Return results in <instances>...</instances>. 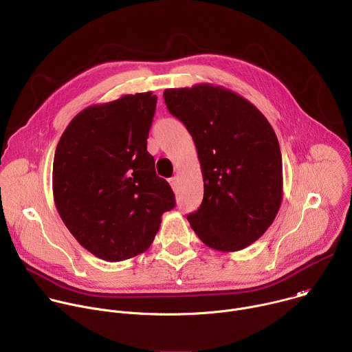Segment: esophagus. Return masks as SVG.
<instances>
[{
    "label": "esophagus",
    "mask_w": 352,
    "mask_h": 352,
    "mask_svg": "<svg viewBox=\"0 0 352 352\" xmlns=\"http://www.w3.org/2000/svg\"><path fill=\"white\" fill-rule=\"evenodd\" d=\"M168 182H170L171 188L175 189V188H177V182H178V178H177V177H171V178L168 179Z\"/></svg>",
    "instance_id": "1"
}]
</instances>
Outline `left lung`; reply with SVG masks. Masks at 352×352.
<instances>
[{"instance_id":"obj_1","label":"left lung","mask_w":352,"mask_h":352,"mask_svg":"<svg viewBox=\"0 0 352 352\" xmlns=\"http://www.w3.org/2000/svg\"><path fill=\"white\" fill-rule=\"evenodd\" d=\"M163 96L190 133L202 168V205L186 216L192 230L221 252L249 246L272 226L283 199L274 129L252 103L221 86L197 83Z\"/></svg>"}]
</instances>
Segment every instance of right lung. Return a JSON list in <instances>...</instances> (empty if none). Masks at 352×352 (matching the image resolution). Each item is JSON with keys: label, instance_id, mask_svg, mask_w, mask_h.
Wrapping results in <instances>:
<instances>
[{"label": "right lung", "instance_id": "obj_1", "mask_svg": "<svg viewBox=\"0 0 352 352\" xmlns=\"http://www.w3.org/2000/svg\"><path fill=\"white\" fill-rule=\"evenodd\" d=\"M153 91L125 94L80 111L64 131L53 163L56 208L90 254L120 262L152 245L164 212L175 206L157 177L147 138Z\"/></svg>", "mask_w": 352, "mask_h": 352}]
</instances>
